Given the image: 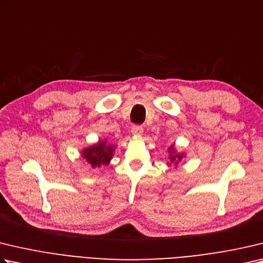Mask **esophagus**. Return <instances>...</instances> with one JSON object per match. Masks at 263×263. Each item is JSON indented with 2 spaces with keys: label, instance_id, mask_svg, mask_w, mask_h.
<instances>
[{
  "label": "esophagus",
  "instance_id": "1",
  "mask_svg": "<svg viewBox=\"0 0 263 263\" xmlns=\"http://www.w3.org/2000/svg\"><path fill=\"white\" fill-rule=\"evenodd\" d=\"M131 132L133 136H141L144 133V128H142L141 125H133Z\"/></svg>",
  "mask_w": 263,
  "mask_h": 263
}]
</instances>
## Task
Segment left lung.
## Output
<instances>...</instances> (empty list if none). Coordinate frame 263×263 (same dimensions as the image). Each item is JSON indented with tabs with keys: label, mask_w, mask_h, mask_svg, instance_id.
Listing matches in <instances>:
<instances>
[{
	"label": "left lung",
	"mask_w": 263,
	"mask_h": 263,
	"mask_svg": "<svg viewBox=\"0 0 263 263\" xmlns=\"http://www.w3.org/2000/svg\"><path fill=\"white\" fill-rule=\"evenodd\" d=\"M169 162L168 165H176L177 166L179 164V162H181L184 160L185 157V153H179L176 151V148L174 145H171L169 148Z\"/></svg>",
	"instance_id": "1"
}]
</instances>
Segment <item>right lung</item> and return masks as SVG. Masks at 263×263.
<instances>
[{
    "label": "right lung",
    "mask_w": 263,
    "mask_h": 263,
    "mask_svg": "<svg viewBox=\"0 0 263 263\" xmlns=\"http://www.w3.org/2000/svg\"><path fill=\"white\" fill-rule=\"evenodd\" d=\"M115 153V146L108 144L107 140H99L97 144L84 148L82 155L92 169H98L102 165H107Z\"/></svg>",
    "instance_id": "right-lung-1"
}]
</instances>
